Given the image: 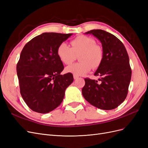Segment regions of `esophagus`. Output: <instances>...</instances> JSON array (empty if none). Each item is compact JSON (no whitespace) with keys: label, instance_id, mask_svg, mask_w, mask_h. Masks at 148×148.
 I'll list each match as a JSON object with an SVG mask.
<instances>
[{"label":"esophagus","instance_id":"34e87169","mask_svg":"<svg viewBox=\"0 0 148 148\" xmlns=\"http://www.w3.org/2000/svg\"><path fill=\"white\" fill-rule=\"evenodd\" d=\"M73 78H74V79H77L78 78V77L77 75H73Z\"/></svg>","mask_w":148,"mask_h":148}]
</instances>
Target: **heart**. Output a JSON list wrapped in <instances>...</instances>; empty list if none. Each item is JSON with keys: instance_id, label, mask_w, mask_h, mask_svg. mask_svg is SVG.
Returning <instances> with one entry per match:
<instances>
[{"instance_id": "obj_1", "label": "heart", "mask_w": 148, "mask_h": 148, "mask_svg": "<svg viewBox=\"0 0 148 148\" xmlns=\"http://www.w3.org/2000/svg\"><path fill=\"white\" fill-rule=\"evenodd\" d=\"M71 47L65 42L60 44L57 49V55L62 63L69 65L74 61L76 56L80 62L70 65L65 68L66 73L73 75H86L93 69H96L103 60L102 49L92 38L81 35L70 42Z\"/></svg>"}]
</instances>
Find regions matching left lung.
Returning <instances> with one entry per match:
<instances>
[{
    "label": "left lung",
    "instance_id": "8db88e82",
    "mask_svg": "<svg viewBox=\"0 0 148 148\" xmlns=\"http://www.w3.org/2000/svg\"><path fill=\"white\" fill-rule=\"evenodd\" d=\"M92 34L102 44L104 56L95 73L98 82L84 78L82 95L89 104L102 110L115 109L125 101L132 77L129 57L123 44L114 35L102 29H92Z\"/></svg>",
    "mask_w": 148,
    "mask_h": 148
}]
</instances>
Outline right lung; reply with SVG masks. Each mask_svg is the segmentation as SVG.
I'll return each instance as SVG.
<instances>
[{
    "label": "right lung",
    "instance_id": "add662e5",
    "mask_svg": "<svg viewBox=\"0 0 148 148\" xmlns=\"http://www.w3.org/2000/svg\"><path fill=\"white\" fill-rule=\"evenodd\" d=\"M72 34L44 33L26 43L22 50L17 76L21 95L32 110L46 114L54 110L73 82L71 73L60 75L64 66L57 55L59 44Z\"/></svg>",
    "mask_w": 148,
    "mask_h": 148
}]
</instances>
